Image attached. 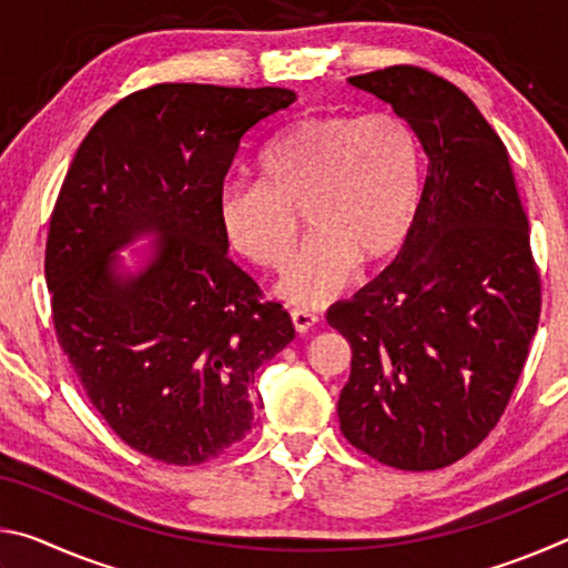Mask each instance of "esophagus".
Returning a JSON list of instances; mask_svg holds the SVG:
<instances>
[{
  "label": "esophagus",
  "instance_id": "obj_1",
  "mask_svg": "<svg viewBox=\"0 0 568 568\" xmlns=\"http://www.w3.org/2000/svg\"><path fill=\"white\" fill-rule=\"evenodd\" d=\"M291 321H293V328H295L297 333H307L321 318H318V315H315L313 311H307V307H293V311H291Z\"/></svg>",
  "mask_w": 568,
  "mask_h": 568
}]
</instances>
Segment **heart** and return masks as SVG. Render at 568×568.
I'll list each match as a JSON object with an SVG mask.
<instances>
[{
    "instance_id": "obj_1",
    "label": "heart",
    "mask_w": 568,
    "mask_h": 568,
    "mask_svg": "<svg viewBox=\"0 0 568 568\" xmlns=\"http://www.w3.org/2000/svg\"><path fill=\"white\" fill-rule=\"evenodd\" d=\"M257 182L230 180L217 195L225 245L277 267L291 253L301 210L311 227L275 293L295 305L338 295L358 261L373 265L406 243L418 207L420 152L393 112L307 114L257 155Z\"/></svg>"
}]
</instances>
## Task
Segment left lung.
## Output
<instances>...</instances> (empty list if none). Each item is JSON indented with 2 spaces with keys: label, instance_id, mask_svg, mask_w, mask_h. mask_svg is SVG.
I'll list each match as a JSON object with an SVG mask.
<instances>
[{
  "label": "left lung",
  "instance_id": "8db88e82",
  "mask_svg": "<svg viewBox=\"0 0 568 568\" xmlns=\"http://www.w3.org/2000/svg\"><path fill=\"white\" fill-rule=\"evenodd\" d=\"M410 124L426 185L386 271L328 311L351 343L343 436L400 470L450 466L488 436L541 313L528 220L504 142L456 84L418 67L348 77Z\"/></svg>",
  "mask_w": 568,
  "mask_h": 568
}]
</instances>
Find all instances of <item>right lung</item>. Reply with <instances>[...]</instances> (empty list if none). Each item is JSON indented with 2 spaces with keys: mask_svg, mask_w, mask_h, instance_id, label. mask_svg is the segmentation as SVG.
Wrapping results in <instances>:
<instances>
[{
  "mask_svg": "<svg viewBox=\"0 0 568 568\" xmlns=\"http://www.w3.org/2000/svg\"><path fill=\"white\" fill-rule=\"evenodd\" d=\"M295 100L155 84L104 112L67 170L44 255L57 341L114 434L162 464L243 440L261 410L255 373L295 338L217 225L240 142ZM138 239L151 243L119 255Z\"/></svg>",
  "mask_w": 568,
  "mask_h": 568,
  "instance_id": "obj_1",
  "label": "right lung"
}]
</instances>
